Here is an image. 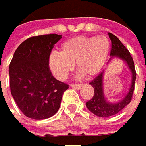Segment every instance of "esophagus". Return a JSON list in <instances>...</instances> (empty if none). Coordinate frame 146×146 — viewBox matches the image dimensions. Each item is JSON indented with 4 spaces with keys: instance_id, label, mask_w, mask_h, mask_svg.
<instances>
[{
    "instance_id": "obj_1",
    "label": "esophagus",
    "mask_w": 146,
    "mask_h": 146,
    "mask_svg": "<svg viewBox=\"0 0 146 146\" xmlns=\"http://www.w3.org/2000/svg\"><path fill=\"white\" fill-rule=\"evenodd\" d=\"M81 85H79V84H75V85H71V87H73V89H76V90H79L81 87Z\"/></svg>"
}]
</instances>
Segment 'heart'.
I'll use <instances>...</instances> for the list:
<instances>
[{
	"label": "heart",
	"instance_id": "heart-1",
	"mask_svg": "<svg viewBox=\"0 0 146 146\" xmlns=\"http://www.w3.org/2000/svg\"><path fill=\"white\" fill-rule=\"evenodd\" d=\"M110 50V42L105 36H75L60 44L59 53L48 58L49 69L59 80H65L76 63L77 77H93L102 71Z\"/></svg>",
	"mask_w": 146,
	"mask_h": 146
}]
</instances>
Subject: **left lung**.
<instances>
[{
  "instance_id": "1",
  "label": "left lung",
  "mask_w": 146,
  "mask_h": 146,
  "mask_svg": "<svg viewBox=\"0 0 146 146\" xmlns=\"http://www.w3.org/2000/svg\"><path fill=\"white\" fill-rule=\"evenodd\" d=\"M109 36L112 42V49L110 52V59L108 61V64L114 58H118L123 60L131 73V82L129 89L127 93L123 96L120 100L116 102H110L105 95L104 92V75L106 70H103L94 80L90 84L94 88V97L90 101L86 102V106L87 109L94 115L100 117H111L118 113L122 110L125 107L131 102L132 97L134 91V84L136 81V71L134 67V62L132 58L130 53L127 48L124 46L121 40L113 35V33H109Z\"/></svg>"
}]
</instances>
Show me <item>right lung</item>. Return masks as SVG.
Wrapping results in <instances>:
<instances>
[{
    "instance_id": "1",
    "label": "right lung",
    "mask_w": 146,
    "mask_h": 146,
    "mask_svg": "<svg viewBox=\"0 0 146 146\" xmlns=\"http://www.w3.org/2000/svg\"><path fill=\"white\" fill-rule=\"evenodd\" d=\"M58 34L33 36L16 49L9 74L11 94L24 114L34 120L51 117L58 111L69 86L56 80L48 67Z\"/></svg>"
}]
</instances>
